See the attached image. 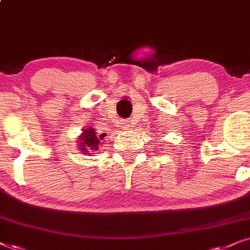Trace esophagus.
<instances>
[{"mask_svg":"<svg viewBox=\"0 0 250 250\" xmlns=\"http://www.w3.org/2000/svg\"><path fill=\"white\" fill-rule=\"evenodd\" d=\"M122 127L123 128H125V129H130V128H132V127H134V125H131V122L130 121H125V122H123L122 123Z\"/></svg>","mask_w":250,"mask_h":250,"instance_id":"1","label":"esophagus"}]
</instances>
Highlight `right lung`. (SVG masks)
I'll return each instance as SVG.
<instances>
[{"label":"right lung","mask_w":250,"mask_h":250,"mask_svg":"<svg viewBox=\"0 0 250 250\" xmlns=\"http://www.w3.org/2000/svg\"><path fill=\"white\" fill-rule=\"evenodd\" d=\"M80 137H81L80 141H82L80 143L81 145L79 146V147H81L80 148V151L89 152V148L92 149V151H97L98 145H99V139H103L104 134H102L99 137H97V134L95 132V129H88V130H84L83 135L80 136ZM86 147L88 148L86 149Z\"/></svg>","instance_id":"1"}]
</instances>
